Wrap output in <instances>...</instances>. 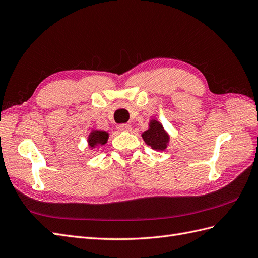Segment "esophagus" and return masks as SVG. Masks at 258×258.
Returning <instances> with one entry per match:
<instances>
[{
	"label": "esophagus",
	"mask_w": 258,
	"mask_h": 258,
	"mask_svg": "<svg viewBox=\"0 0 258 258\" xmlns=\"http://www.w3.org/2000/svg\"><path fill=\"white\" fill-rule=\"evenodd\" d=\"M131 124H120L117 125V130L121 131V132H128L131 131Z\"/></svg>",
	"instance_id": "obj_1"
}]
</instances>
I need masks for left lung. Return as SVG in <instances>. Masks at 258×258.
<instances>
[{"mask_svg":"<svg viewBox=\"0 0 258 258\" xmlns=\"http://www.w3.org/2000/svg\"><path fill=\"white\" fill-rule=\"evenodd\" d=\"M142 137L148 146L157 151L166 150L170 143L169 133L157 118H151L148 123V130L143 132Z\"/></svg>","mask_w":258,"mask_h":258,"instance_id":"1","label":"left lung"}]
</instances>
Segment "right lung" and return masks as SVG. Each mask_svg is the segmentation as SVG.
Segmentation results:
<instances>
[{
    "mask_svg": "<svg viewBox=\"0 0 258 258\" xmlns=\"http://www.w3.org/2000/svg\"><path fill=\"white\" fill-rule=\"evenodd\" d=\"M109 140V133L102 130H97V128H91L90 133L87 137V143H88V148L90 150L99 149L102 147L103 145L107 144Z\"/></svg>",
    "mask_w": 258,
    "mask_h": 258,
    "instance_id": "right-lung-1",
    "label": "right lung"
}]
</instances>
